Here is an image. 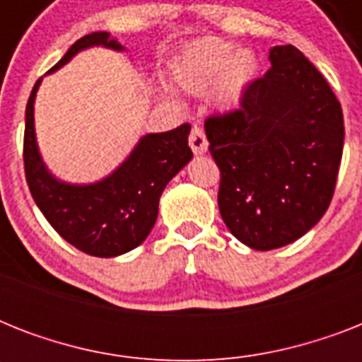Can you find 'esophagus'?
<instances>
[{
	"instance_id": "esophagus-1",
	"label": "esophagus",
	"mask_w": 362,
	"mask_h": 362,
	"mask_svg": "<svg viewBox=\"0 0 362 362\" xmlns=\"http://www.w3.org/2000/svg\"><path fill=\"white\" fill-rule=\"evenodd\" d=\"M189 148H192V152L195 156H203L209 150V141H206L203 129L197 127V125H193L192 135H189Z\"/></svg>"
}]
</instances>
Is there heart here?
Returning <instances> with one entry per match:
<instances>
[{
	"instance_id": "1",
	"label": "heart",
	"mask_w": 362,
	"mask_h": 362,
	"mask_svg": "<svg viewBox=\"0 0 362 362\" xmlns=\"http://www.w3.org/2000/svg\"><path fill=\"white\" fill-rule=\"evenodd\" d=\"M259 56L252 48H237L231 41L204 37L192 42L170 64V82L180 92L204 95L214 88L212 99L218 109L233 110L242 103L259 75ZM165 103H175L163 92Z\"/></svg>"
}]
</instances>
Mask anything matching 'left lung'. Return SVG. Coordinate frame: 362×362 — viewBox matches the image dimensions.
Segmentation results:
<instances>
[{
  "mask_svg": "<svg viewBox=\"0 0 362 362\" xmlns=\"http://www.w3.org/2000/svg\"><path fill=\"white\" fill-rule=\"evenodd\" d=\"M269 59L240 109L204 122L221 220L259 252L291 244L323 218L344 150L342 107L314 64L291 45L272 47Z\"/></svg>",
  "mask_w": 362,
  "mask_h": 362,
  "instance_id": "1",
  "label": "left lung"
}]
</instances>
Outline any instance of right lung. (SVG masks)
<instances>
[{"instance_id": "1", "label": "right lung", "mask_w": 362, "mask_h": 362, "mask_svg": "<svg viewBox=\"0 0 362 362\" xmlns=\"http://www.w3.org/2000/svg\"><path fill=\"white\" fill-rule=\"evenodd\" d=\"M93 47L124 52L118 39L95 31L73 45L54 65L56 73L76 54ZM35 82L25 107L24 169L31 197L59 237L93 257H118L141 246L158 220L159 197L193 158L187 146L189 124L165 133H146L110 175L90 184H71L54 176L42 161L35 135Z\"/></svg>"}]
</instances>
